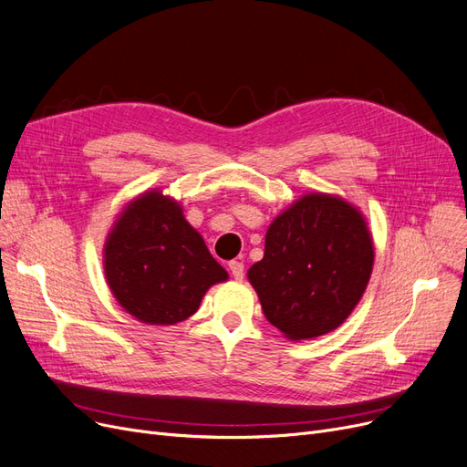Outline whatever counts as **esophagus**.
Masks as SVG:
<instances>
[{
	"label": "esophagus",
	"mask_w": 467,
	"mask_h": 467,
	"mask_svg": "<svg viewBox=\"0 0 467 467\" xmlns=\"http://www.w3.org/2000/svg\"><path fill=\"white\" fill-rule=\"evenodd\" d=\"M228 268H230V273H232V276H234L235 280H244V276H245L244 263H239V261H230Z\"/></svg>",
	"instance_id": "34e87169"
}]
</instances>
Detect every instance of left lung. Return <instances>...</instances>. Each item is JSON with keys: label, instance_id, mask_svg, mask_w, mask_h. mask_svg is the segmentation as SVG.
I'll use <instances>...</instances> for the list:
<instances>
[{"label": "left lung", "instance_id": "obj_1", "mask_svg": "<svg viewBox=\"0 0 467 467\" xmlns=\"http://www.w3.org/2000/svg\"><path fill=\"white\" fill-rule=\"evenodd\" d=\"M374 265L364 216L341 196L309 192L268 225L247 271L265 317L292 341L337 329L360 302Z\"/></svg>", "mask_w": 467, "mask_h": 467}]
</instances>
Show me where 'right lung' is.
Returning a JSON list of instances; mask_svg holds the SVG:
<instances>
[{
    "instance_id": "right-lung-1",
    "label": "right lung",
    "mask_w": 467,
    "mask_h": 467,
    "mask_svg": "<svg viewBox=\"0 0 467 467\" xmlns=\"http://www.w3.org/2000/svg\"><path fill=\"white\" fill-rule=\"evenodd\" d=\"M117 302L148 325H175L199 309L212 285L228 280L171 196L153 189L124 206L103 249Z\"/></svg>"
}]
</instances>
